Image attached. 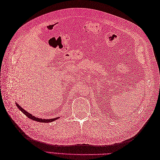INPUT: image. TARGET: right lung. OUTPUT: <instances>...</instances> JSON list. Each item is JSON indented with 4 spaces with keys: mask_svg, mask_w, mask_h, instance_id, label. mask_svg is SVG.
Wrapping results in <instances>:
<instances>
[{
    "mask_svg": "<svg viewBox=\"0 0 160 160\" xmlns=\"http://www.w3.org/2000/svg\"><path fill=\"white\" fill-rule=\"evenodd\" d=\"M15 104H16V106L18 107V108H19V110H20L23 113H24V115H26V116L27 117V118H30V119H32L34 121H36V122H41V123H49V122H53V121H55L56 119H58V118H53V119H42V118H36V117H34V115H32V114L29 113L28 112H27L26 111H25L24 108H22L18 104V103H15Z\"/></svg>",
    "mask_w": 160,
    "mask_h": 160,
    "instance_id": "right-lung-1",
    "label": "right lung"
}]
</instances>
